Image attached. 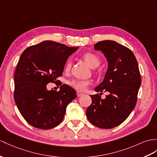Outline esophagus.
<instances>
[{
    "label": "esophagus",
    "instance_id": "34e87169",
    "mask_svg": "<svg viewBox=\"0 0 157 157\" xmlns=\"http://www.w3.org/2000/svg\"><path fill=\"white\" fill-rule=\"evenodd\" d=\"M82 94H83L82 93H81V92H79V91H76V95H77L78 97H81Z\"/></svg>",
    "mask_w": 157,
    "mask_h": 157
}]
</instances>
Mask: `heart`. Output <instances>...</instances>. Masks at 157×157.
<instances>
[{"label": "heart", "instance_id": "heart-1", "mask_svg": "<svg viewBox=\"0 0 157 157\" xmlns=\"http://www.w3.org/2000/svg\"><path fill=\"white\" fill-rule=\"evenodd\" d=\"M82 57L91 68H96L99 65V64H100V63H101L100 58H99L96 54H94L93 52H87L85 53V54H83ZM71 68V61L70 60H68L65 63V65H64V72H68L70 71ZM68 84H69V85L71 86L74 88L75 89L77 90L78 91H84L85 90L88 88V86L90 85V82L89 81H86V80L73 79L68 82Z\"/></svg>", "mask_w": 157, "mask_h": 157}]
</instances>
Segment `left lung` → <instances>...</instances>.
I'll return each mask as SVG.
<instances>
[{
    "label": "left lung",
    "mask_w": 157,
    "mask_h": 157,
    "mask_svg": "<svg viewBox=\"0 0 157 157\" xmlns=\"http://www.w3.org/2000/svg\"><path fill=\"white\" fill-rule=\"evenodd\" d=\"M94 47L104 53L109 67L103 81L94 89L101 93L90 96L86 117L98 128H112L123 123L135 107L141 84L139 68L133 52L115 41H100ZM103 91L109 93L105 99L100 96Z\"/></svg>",
    "instance_id": "8db88e82"
}]
</instances>
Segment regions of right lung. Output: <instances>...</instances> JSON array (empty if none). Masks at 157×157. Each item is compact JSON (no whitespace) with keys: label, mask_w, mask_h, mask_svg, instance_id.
Masks as SVG:
<instances>
[{"label":"right lung","mask_w":157,"mask_h":157,"mask_svg":"<svg viewBox=\"0 0 157 157\" xmlns=\"http://www.w3.org/2000/svg\"><path fill=\"white\" fill-rule=\"evenodd\" d=\"M78 47L51 40L30 46L22 53L15 70L14 99L25 121L33 127L51 129L63 121L67 105L76 97L67 85L48 90L47 84L59 82L65 63Z\"/></svg>","instance_id":"1"}]
</instances>
